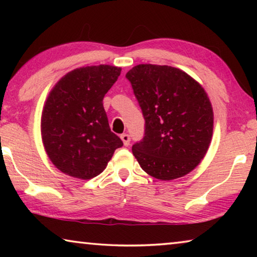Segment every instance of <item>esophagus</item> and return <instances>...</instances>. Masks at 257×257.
Listing matches in <instances>:
<instances>
[{
  "mask_svg": "<svg viewBox=\"0 0 257 257\" xmlns=\"http://www.w3.org/2000/svg\"><path fill=\"white\" fill-rule=\"evenodd\" d=\"M121 139H122L124 146H129V144H130V136H129L128 134H122V135H121Z\"/></svg>",
  "mask_w": 257,
  "mask_h": 257,
  "instance_id": "34e87169",
  "label": "esophagus"
}]
</instances>
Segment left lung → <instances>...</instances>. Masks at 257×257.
Masks as SVG:
<instances>
[{"label": "left lung", "mask_w": 257, "mask_h": 257, "mask_svg": "<svg viewBox=\"0 0 257 257\" xmlns=\"http://www.w3.org/2000/svg\"><path fill=\"white\" fill-rule=\"evenodd\" d=\"M125 78L145 119V134L133 145L143 170L172 180L194 170L213 134V110L203 87L180 69L138 64Z\"/></svg>", "instance_id": "1"}]
</instances>
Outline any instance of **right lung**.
<instances>
[{
    "mask_svg": "<svg viewBox=\"0 0 257 257\" xmlns=\"http://www.w3.org/2000/svg\"><path fill=\"white\" fill-rule=\"evenodd\" d=\"M120 72L107 64L79 68L51 90L42 113V139L52 163L66 175L92 179L123 145L111 132L103 106Z\"/></svg>",
    "mask_w": 257,
    "mask_h": 257,
    "instance_id": "add662e5",
    "label": "right lung"
}]
</instances>
